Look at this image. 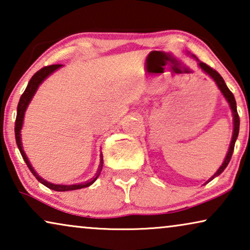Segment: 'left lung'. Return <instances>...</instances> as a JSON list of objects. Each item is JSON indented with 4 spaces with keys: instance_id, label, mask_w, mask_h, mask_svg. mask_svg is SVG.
<instances>
[{
    "instance_id": "1",
    "label": "left lung",
    "mask_w": 250,
    "mask_h": 250,
    "mask_svg": "<svg viewBox=\"0 0 250 250\" xmlns=\"http://www.w3.org/2000/svg\"><path fill=\"white\" fill-rule=\"evenodd\" d=\"M192 58H194V59L197 60L198 66H199V68H201V70H203L205 74H207L208 76H209L211 80H213L215 83H216L217 87L220 88L221 93L223 94V97L225 98V100L228 101L229 105H230V109H231V111H232V116H233V133H232V139H231V142H230V146H229L228 153H227V156H225L224 162L222 163L221 167L216 170V173H215L214 175L210 177V179H208V181H206V183H205V184H207L208 182H210L211 180H214L215 177L220 175L221 173H223V170L227 168L228 164L230 163L232 153H233L234 143H235V141H237V138H238V134H239V126H240V119H239V116H238L237 102H235L234 95L232 94V92L230 90H229V87L227 86V84H225V82H224L223 78H222L221 75L218 74L216 70H214L213 68H210L209 66H207L206 63L201 62V61L198 60L194 56H192ZM205 184H204V186H205Z\"/></svg>"
}]
</instances>
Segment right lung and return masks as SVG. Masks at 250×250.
Listing matches in <instances>:
<instances>
[{
	"mask_svg": "<svg viewBox=\"0 0 250 250\" xmlns=\"http://www.w3.org/2000/svg\"><path fill=\"white\" fill-rule=\"evenodd\" d=\"M62 67V64H52V66H47V67H44L42 69H40L37 73L34 75V76L30 78L28 85H27L25 92H23L21 97H20V100H19V104H18V108H17V118H16V126H15V133H16V141H17V146H18L19 148V151L21 153L23 160H25V163L27 164V166H28V168L30 169V172L33 173V175L36 177L37 181L41 182L43 184V186H45L49 188L51 190H54V191H71V190H77V189H82V188H87L90 187L91 184H93L95 182V180L98 179L99 175H100L101 173V169H102V166H104V157H102V153L100 155V165H99V168L97 170V173H95V175L92 177L91 180L88 181H85L83 183H76V184H54V183H51V182H47L46 180H44L43 177H41L39 174L36 173V170L34 169V167L32 166V164L27 158L25 151H23V148H22V143H21V128H22V125H23V118H25V112L27 110V108H28V105L30 104V101H32V99L34 98V95H35L36 91L39 90L40 85L43 83L44 81L46 80L47 77L50 76L51 74H53L54 71L59 69V68Z\"/></svg>",
	"mask_w": 250,
	"mask_h": 250,
	"instance_id": "obj_1",
	"label": "right lung"
}]
</instances>
